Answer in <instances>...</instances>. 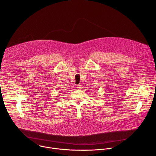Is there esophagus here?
Instances as JSON below:
<instances>
[{
  "instance_id": "esophagus-1",
  "label": "esophagus",
  "mask_w": 156,
  "mask_h": 156,
  "mask_svg": "<svg viewBox=\"0 0 156 156\" xmlns=\"http://www.w3.org/2000/svg\"><path fill=\"white\" fill-rule=\"evenodd\" d=\"M77 89H81V87H80V85H77Z\"/></svg>"
}]
</instances>
